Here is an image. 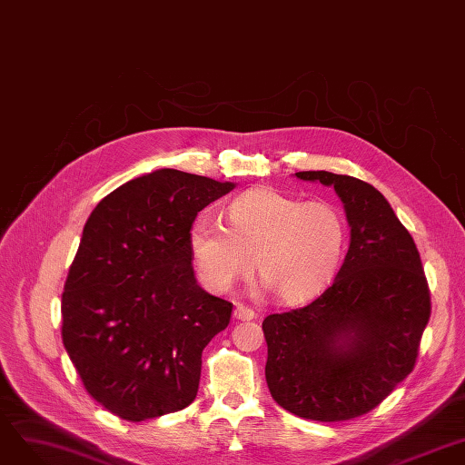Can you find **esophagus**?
<instances>
[{
	"label": "esophagus",
	"instance_id": "obj_1",
	"mask_svg": "<svg viewBox=\"0 0 465 465\" xmlns=\"http://www.w3.org/2000/svg\"><path fill=\"white\" fill-rule=\"evenodd\" d=\"M233 316H235V320H243V322H249V320L256 318L252 308H249L245 304H237L235 311H233Z\"/></svg>",
	"mask_w": 465,
	"mask_h": 465
}]
</instances>
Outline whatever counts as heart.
<instances>
[{"instance_id":"b5f03b06","label":"heart","mask_w":465,"mask_h":465,"mask_svg":"<svg viewBox=\"0 0 465 465\" xmlns=\"http://www.w3.org/2000/svg\"><path fill=\"white\" fill-rule=\"evenodd\" d=\"M345 245L347 222L335 204L302 203L270 187L237 195L226 209V226L199 216L189 228V251L206 289L228 293L256 266L285 304L320 295L335 278Z\"/></svg>"}]
</instances>
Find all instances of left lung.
Segmentation results:
<instances>
[{
	"instance_id": "1",
	"label": "left lung",
	"mask_w": 465,
	"mask_h": 465,
	"mask_svg": "<svg viewBox=\"0 0 465 465\" xmlns=\"http://www.w3.org/2000/svg\"><path fill=\"white\" fill-rule=\"evenodd\" d=\"M295 176L335 189L351 245L318 299L264 318L266 383L291 414L345 421L380 406L414 371L431 293L414 239L373 185L325 170Z\"/></svg>"
}]
</instances>
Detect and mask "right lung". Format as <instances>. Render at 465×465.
<instances>
[{"instance_id":"obj_1","label":"right lung","mask_w":465,"mask_h":465,"mask_svg":"<svg viewBox=\"0 0 465 465\" xmlns=\"http://www.w3.org/2000/svg\"><path fill=\"white\" fill-rule=\"evenodd\" d=\"M232 189L163 168L114 189L85 222L61 335L85 391L111 414L143 421L195 401L203 349L228 328L233 304L197 285L189 228Z\"/></svg>"}]
</instances>
